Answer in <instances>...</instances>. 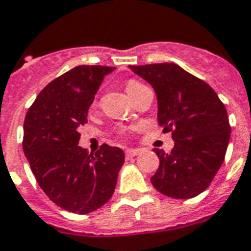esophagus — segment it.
Wrapping results in <instances>:
<instances>
[{
  "mask_svg": "<svg viewBox=\"0 0 251 251\" xmlns=\"http://www.w3.org/2000/svg\"><path fill=\"white\" fill-rule=\"evenodd\" d=\"M139 153H140V151L139 150H127L126 151V157H127V159H132V157L137 156Z\"/></svg>",
  "mask_w": 251,
  "mask_h": 251,
  "instance_id": "34e87169",
  "label": "esophagus"
}]
</instances>
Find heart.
I'll return each mask as SVG.
<instances>
[{
  "instance_id": "obj_1",
  "label": "heart",
  "mask_w": 251,
  "mask_h": 251,
  "mask_svg": "<svg viewBox=\"0 0 251 251\" xmlns=\"http://www.w3.org/2000/svg\"><path fill=\"white\" fill-rule=\"evenodd\" d=\"M143 87H144V84H141L140 82L133 80V79H131V80H128V82L126 83V91H127V94L131 98H132L133 95H135V94H136V92Z\"/></svg>"
}]
</instances>
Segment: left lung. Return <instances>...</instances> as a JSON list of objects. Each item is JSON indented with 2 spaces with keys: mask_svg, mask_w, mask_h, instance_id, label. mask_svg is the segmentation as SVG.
<instances>
[{
  "mask_svg": "<svg viewBox=\"0 0 251 251\" xmlns=\"http://www.w3.org/2000/svg\"><path fill=\"white\" fill-rule=\"evenodd\" d=\"M157 97V122L172 132L171 153L154 148L160 165L151 182L172 199L202 193L224 163L230 124L224 103L208 83L175 63L129 66Z\"/></svg>",
  "mask_w": 251,
  "mask_h": 251,
  "instance_id": "1",
  "label": "left lung"
}]
</instances>
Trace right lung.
I'll use <instances>...</instances> for the list:
<instances>
[{"mask_svg": "<svg viewBox=\"0 0 251 251\" xmlns=\"http://www.w3.org/2000/svg\"><path fill=\"white\" fill-rule=\"evenodd\" d=\"M115 67L76 66L39 92L24 123V152L49 199L69 212L87 214L114 195L124 152L103 144L97 153L78 146V128L103 78Z\"/></svg>", "mask_w": 251, "mask_h": 251, "instance_id": "add662e5", "label": "right lung"}]
</instances>
